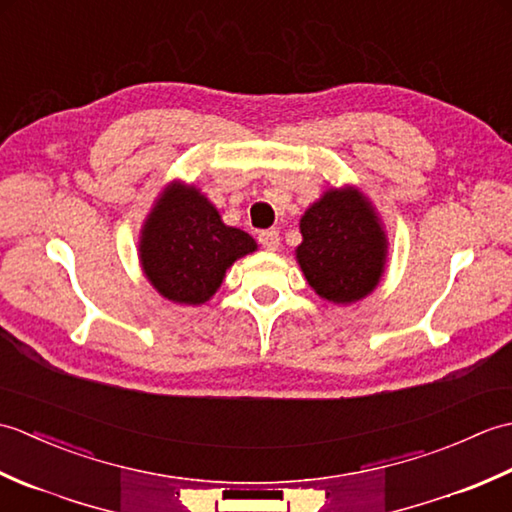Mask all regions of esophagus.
<instances>
[{"label":"esophagus","mask_w":512,"mask_h":512,"mask_svg":"<svg viewBox=\"0 0 512 512\" xmlns=\"http://www.w3.org/2000/svg\"><path fill=\"white\" fill-rule=\"evenodd\" d=\"M259 244H262L266 250H277L279 248V233L275 228H268V231L259 233Z\"/></svg>","instance_id":"obj_1"}]
</instances>
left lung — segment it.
Masks as SVG:
<instances>
[{
  "instance_id": "1",
  "label": "left lung",
  "mask_w": 512,
  "mask_h": 512,
  "mask_svg": "<svg viewBox=\"0 0 512 512\" xmlns=\"http://www.w3.org/2000/svg\"><path fill=\"white\" fill-rule=\"evenodd\" d=\"M297 262L310 288L332 303H354L385 273L387 235L372 202L354 187L328 189L301 222Z\"/></svg>"
}]
</instances>
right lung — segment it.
I'll return each mask as SVG.
<instances>
[{
	"mask_svg": "<svg viewBox=\"0 0 512 512\" xmlns=\"http://www.w3.org/2000/svg\"><path fill=\"white\" fill-rule=\"evenodd\" d=\"M257 250L255 239L226 226L193 184L171 182L158 195L140 231L143 273L162 297L200 306L222 286L226 270Z\"/></svg>",
	"mask_w": 512,
	"mask_h": 512,
	"instance_id": "obj_1",
	"label": "right lung"
}]
</instances>
